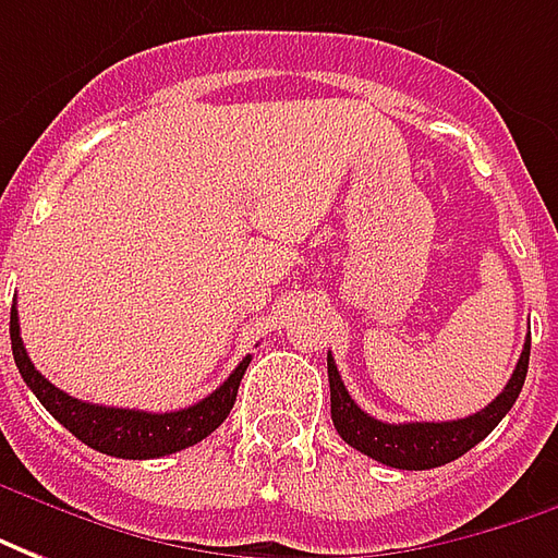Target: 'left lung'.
I'll list each match as a JSON object with an SVG mask.
<instances>
[{"label":"left lung","instance_id":"obj_1","mask_svg":"<svg viewBox=\"0 0 558 558\" xmlns=\"http://www.w3.org/2000/svg\"><path fill=\"white\" fill-rule=\"evenodd\" d=\"M529 349L532 336H525L523 354L517 361L511 381L505 385L499 397L489 402L487 409L460 417V421H441V424H385L363 412L361 405L349 397L342 385V375L336 369L333 357L327 354V378H330V417L339 436L357 448L366 457L385 462L390 469H409V472H424L436 469L445 462L457 460L465 450H472L477 441L499 426L505 414L523 390L525 373H529Z\"/></svg>","mask_w":558,"mask_h":558}]
</instances>
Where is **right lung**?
<instances>
[{
  "instance_id": "add662e5",
  "label": "right lung",
  "mask_w": 558,
  "mask_h": 558,
  "mask_svg": "<svg viewBox=\"0 0 558 558\" xmlns=\"http://www.w3.org/2000/svg\"><path fill=\"white\" fill-rule=\"evenodd\" d=\"M11 351L17 363L23 381L29 385L38 402L47 412L57 417L59 424L77 436L83 445L101 450L108 457L120 460H153V457H168L177 450L192 448L201 438H207L213 429H219L222 421L234 409L236 390L243 381V373L252 357H243L234 373L225 378L209 397H204L189 409L180 412H134V409H110V405H93L83 399L69 397L65 390L50 385L45 375L35 369L29 354L20 339L17 306H11Z\"/></svg>"
}]
</instances>
